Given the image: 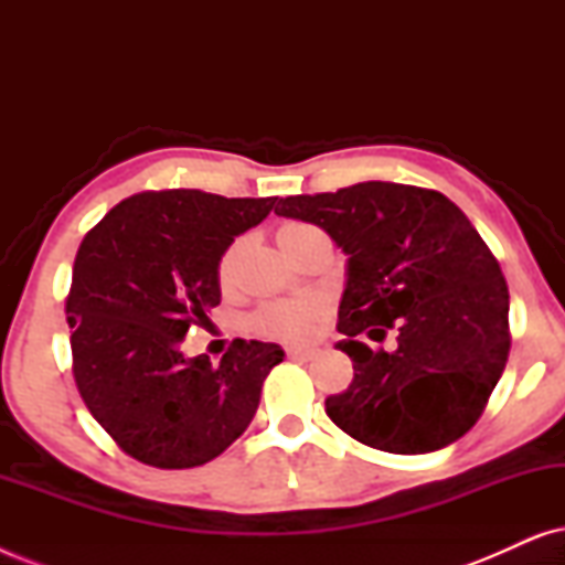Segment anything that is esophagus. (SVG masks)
<instances>
[{
  "mask_svg": "<svg viewBox=\"0 0 565 565\" xmlns=\"http://www.w3.org/2000/svg\"><path fill=\"white\" fill-rule=\"evenodd\" d=\"M285 354H288L290 360H313L316 350H303V347H288Z\"/></svg>",
  "mask_w": 565,
  "mask_h": 565,
  "instance_id": "obj_1",
  "label": "esophagus"
}]
</instances>
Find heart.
<instances>
[{"label": "heart", "mask_w": 565, "mask_h": 565, "mask_svg": "<svg viewBox=\"0 0 565 565\" xmlns=\"http://www.w3.org/2000/svg\"><path fill=\"white\" fill-rule=\"evenodd\" d=\"M300 228H308L306 223H285V226L277 231V238H288ZM234 257L236 246H228L226 254H223L218 262V280L226 285L231 280V273H234ZM316 316H319V308L308 300H277V303H265L254 311L249 319V327L254 334L269 337V339H285V342H303L313 334Z\"/></svg>", "instance_id": "b5f03b06"}]
</instances>
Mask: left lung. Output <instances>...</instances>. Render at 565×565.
I'll return each instance as SVG.
<instances>
[{
	"label": "left lung",
	"instance_id": "left-lung-1",
	"mask_svg": "<svg viewBox=\"0 0 565 565\" xmlns=\"http://www.w3.org/2000/svg\"><path fill=\"white\" fill-rule=\"evenodd\" d=\"M277 215L327 231L347 254L339 303L350 388L327 398L339 429L396 455L455 443L478 422L504 373L509 288L481 234L443 192L360 182L280 198ZM399 331L396 353L359 342Z\"/></svg>",
	"mask_w": 565,
	"mask_h": 565
}]
</instances>
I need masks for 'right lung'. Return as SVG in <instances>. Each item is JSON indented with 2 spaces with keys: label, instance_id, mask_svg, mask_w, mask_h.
<instances>
[{
  "label": "right lung",
  "instance_id": "1",
  "mask_svg": "<svg viewBox=\"0 0 565 565\" xmlns=\"http://www.w3.org/2000/svg\"><path fill=\"white\" fill-rule=\"evenodd\" d=\"M277 198L203 190L120 200L79 244L66 298L74 381L122 452L180 470L218 458L244 435L262 383L285 352L234 339L221 365L184 358L190 327L221 303L218 262Z\"/></svg>",
  "mask_w": 565,
  "mask_h": 565
}]
</instances>
